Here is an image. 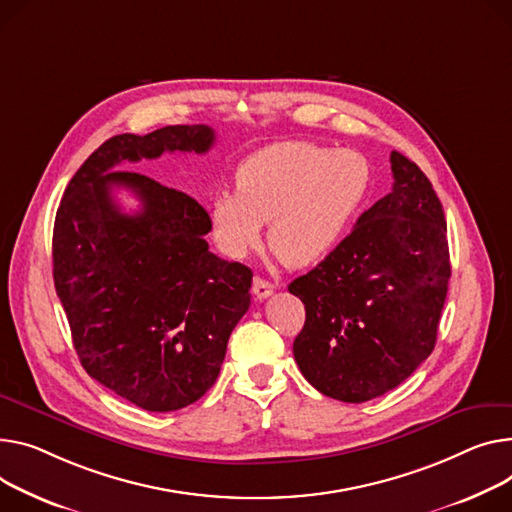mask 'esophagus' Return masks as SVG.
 Masks as SVG:
<instances>
[{"mask_svg": "<svg viewBox=\"0 0 512 512\" xmlns=\"http://www.w3.org/2000/svg\"><path fill=\"white\" fill-rule=\"evenodd\" d=\"M271 292H274V284H271L265 278H261V276H255V280H253V294H255V298L263 300V298L271 296Z\"/></svg>", "mask_w": 512, "mask_h": 512, "instance_id": "obj_1", "label": "esophagus"}]
</instances>
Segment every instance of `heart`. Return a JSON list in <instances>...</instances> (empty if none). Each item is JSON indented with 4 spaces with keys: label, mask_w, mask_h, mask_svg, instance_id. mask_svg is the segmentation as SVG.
<instances>
[{
    "label": "heart",
    "mask_w": 512,
    "mask_h": 512,
    "mask_svg": "<svg viewBox=\"0 0 512 512\" xmlns=\"http://www.w3.org/2000/svg\"><path fill=\"white\" fill-rule=\"evenodd\" d=\"M236 193L210 206L214 241L230 257H245L261 243L288 267H311L342 245L362 214L372 185L364 154L313 142L267 146L236 168Z\"/></svg>",
    "instance_id": "obj_1"
}]
</instances>
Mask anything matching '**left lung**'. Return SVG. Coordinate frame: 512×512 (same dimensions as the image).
<instances>
[{"mask_svg": "<svg viewBox=\"0 0 512 512\" xmlns=\"http://www.w3.org/2000/svg\"><path fill=\"white\" fill-rule=\"evenodd\" d=\"M393 189L329 257L288 290L306 309L294 360L317 391L362 403L432 354L451 261L440 199L420 166L391 152Z\"/></svg>", "mask_w": 512, "mask_h": 512, "instance_id": "8db88e82", "label": "left lung"}]
</instances>
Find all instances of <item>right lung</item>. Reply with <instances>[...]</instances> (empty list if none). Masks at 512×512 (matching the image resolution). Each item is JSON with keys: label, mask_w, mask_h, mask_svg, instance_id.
Segmentation results:
<instances>
[{"label": "right lung", "mask_w": 512, "mask_h": 512, "mask_svg": "<svg viewBox=\"0 0 512 512\" xmlns=\"http://www.w3.org/2000/svg\"><path fill=\"white\" fill-rule=\"evenodd\" d=\"M208 125L121 133L67 185L53 228V280L84 370L146 412L195 403L218 379L228 337L249 311L253 271L210 253V216L154 179L113 170L164 152L206 154ZM143 201L120 212L110 191Z\"/></svg>", "instance_id": "add662e5"}]
</instances>
